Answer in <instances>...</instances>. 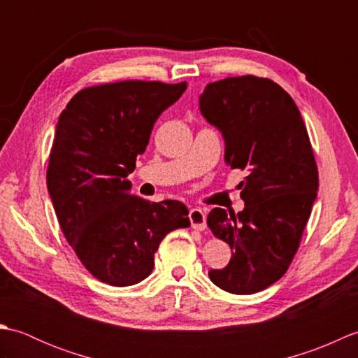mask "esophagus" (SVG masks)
I'll use <instances>...</instances> for the list:
<instances>
[{
    "label": "esophagus",
    "instance_id": "esophagus-1",
    "mask_svg": "<svg viewBox=\"0 0 358 358\" xmlns=\"http://www.w3.org/2000/svg\"><path fill=\"white\" fill-rule=\"evenodd\" d=\"M189 220H191V226L195 231H204L206 229V214L200 208H194L189 212Z\"/></svg>",
    "mask_w": 358,
    "mask_h": 358
}]
</instances>
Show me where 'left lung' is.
Here are the masks:
<instances>
[{"label": "left lung", "mask_w": 358, "mask_h": 358, "mask_svg": "<svg viewBox=\"0 0 358 358\" xmlns=\"http://www.w3.org/2000/svg\"><path fill=\"white\" fill-rule=\"evenodd\" d=\"M200 110L223 134L226 163L248 173L238 185L245 209L208 215L212 234L232 250L229 264L209 278L231 294L260 292L291 266L317 196L305 121L283 87L255 75L209 83Z\"/></svg>", "instance_id": "8db88e82"}]
</instances>
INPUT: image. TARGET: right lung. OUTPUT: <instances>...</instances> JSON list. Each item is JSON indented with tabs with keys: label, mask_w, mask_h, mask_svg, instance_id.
<instances>
[{
	"label": "right lung",
	"mask_w": 358,
	"mask_h": 358,
	"mask_svg": "<svg viewBox=\"0 0 358 358\" xmlns=\"http://www.w3.org/2000/svg\"><path fill=\"white\" fill-rule=\"evenodd\" d=\"M186 87V81L108 83L80 90L59 115L48 189L66 240L106 285L140 283L166 235L191 226L183 203L144 200L127 180L155 121Z\"/></svg>",
	"instance_id": "1"
}]
</instances>
